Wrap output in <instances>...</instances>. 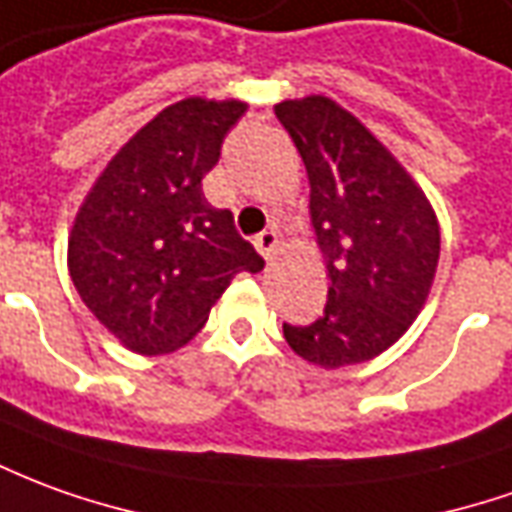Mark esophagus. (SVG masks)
<instances>
[{"label":"esophagus","instance_id":"esophagus-1","mask_svg":"<svg viewBox=\"0 0 512 512\" xmlns=\"http://www.w3.org/2000/svg\"><path fill=\"white\" fill-rule=\"evenodd\" d=\"M253 245H256V250L262 253L267 262H270V259L278 253V234L276 231H262V234L256 236V242H253Z\"/></svg>","mask_w":512,"mask_h":512}]
</instances>
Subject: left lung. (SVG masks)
I'll list each match as a JSON object with an SVG mask.
<instances>
[{
    "label": "left lung",
    "mask_w": 512,
    "mask_h": 512,
    "mask_svg": "<svg viewBox=\"0 0 512 512\" xmlns=\"http://www.w3.org/2000/svg\"><path fill=\"white\" fill-rule=\"evenodd\" d=\"M309 175V217L329 270V301L284 340L317 368L379 357L424 309L440 259L435 209L393 153L329 97L276 105Z\"/></svg>",
    "instance_id": "obj_1"
}]
</instances>
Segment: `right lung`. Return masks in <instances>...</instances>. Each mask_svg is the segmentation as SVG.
Instances as JSON below:
<instances>
[{
	"label": "right lung",
	"mask_w": 512,
	"mask_h": 512,
	"mask_svg": "<svg viewBox=\"0 0 512 512\" xmlns=\"http://www.w3.org/2000/svg\"><path fill=\"white\" fill-rule=\"evenodd\" d=\"M248 105L186 97L155 114L102 169L69 236V276L119 343L172 354L206 326L236 273L264 259L214 209L203 178Z\"/></svg>",
	"instance_id": "add662e5"
}]
</instances>
